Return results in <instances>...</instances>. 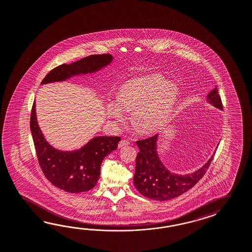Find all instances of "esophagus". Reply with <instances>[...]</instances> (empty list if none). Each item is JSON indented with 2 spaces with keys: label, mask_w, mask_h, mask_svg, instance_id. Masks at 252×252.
<instances>
[{
  "label": "esophagus",
  "mask_w": 252,
  "mask_h": 252,
  "mask_svg": "<svg viewBox=\"0 0 252 252\" xmlns=\"http://www.w3.org/2000/svg\"><path fill=\"white\" fill-rule=\"evenodd\" d=\"M130 144V142L127 141V140H121V141L119 142V144H118V147L119 148H123L125 146H127Z\"/></svg>",
  "instance_id": "esophagus-1"
}]
</instances>
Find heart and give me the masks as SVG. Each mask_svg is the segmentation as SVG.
Masks as SVG:
<instances>
[{"label": "heart", "instance_id": "1", "mask_svg": "<svg viewBox=\"0 0 252 252\" xmlns=\"http://www.w3.org/2000/svg\"><path fill=\"white\" fill-rule=\"evenodd\" d=\"M176 86L157 74L127 81L117 93V104L108 107V116L122 121V110L134 111L133 123L144 134H153L166 123L176 103Z\"/></svg>", "mask_w": 252, "mask_h": 252}]
</instances>
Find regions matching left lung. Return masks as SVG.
Instances as JSON below:
<instances>
[{
	"mask_svg": "<svg viewBox=\"0 0 252 252\" xmlns=\"http://www.w3.org/2000/svg\"><path fill=\"white\" fill-rule=\"evenodd\" d=\"M208 101L217 108L223 109L217 86L209 93ZM157 140L158 135H155L136 141L140 151L135 158L134 185L143 196L164 201L180 196L193 188L206 174L213 159V156L201 168L190 175L180 176L173 174L163 166L158 158L156 149Z\"/></svg>",
	"mask_w": 252,
	"mask_h": 252,
	"instance_id": "8db88e82",
	"label": "left lung"
}]
</instances>
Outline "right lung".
<instances>
[{"instance_id":"add662e5","label":"right lung","mask_w":252,"mask_h":252,"mask_svg":"<svg viewBox=\"0 0 252 252\" xmlns=\"http://www.w3.org/2000/svg\"><path fill=\"white\" fill-rule=\"evenodd\" d=\"M112 58L109 54L93 55L70 64L63 63L50 71L42 84L65 80L74 74L92 73L108 64ZM30 128L43 175L56 188L69 193L86 192L96 185L103 159L117 149L121 139L119 136H96L79 150L59 151L43 138L37 124L34 102L32 107Z\"/></svg>"}]
</instances>
